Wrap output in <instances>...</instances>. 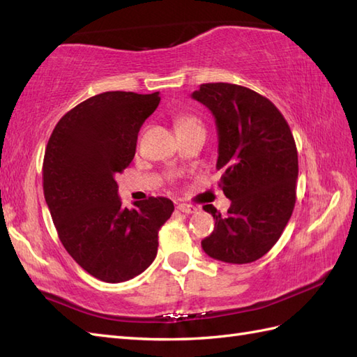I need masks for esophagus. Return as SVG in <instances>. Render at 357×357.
<instances>
[{
    "label": "esophagus",
    "mask_w": 357,
    "mask_h": 357,
    "mask_svg": "<svg viewBox=\"0 0 357 357\" xmlns=\"http://www.w3.org/2000/svg\"><path fill=\"white\" fill-rule=\"evenodd\" d=\"M178 210L183 211V213H196V211H198V207L193 206V204L181 202V204H178Z\"/></svg>",
    "instance_id": "34e87169"
}]
</instances>
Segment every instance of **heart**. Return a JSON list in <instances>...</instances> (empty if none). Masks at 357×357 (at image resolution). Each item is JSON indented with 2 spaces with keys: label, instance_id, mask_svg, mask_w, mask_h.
Returning a JSON list of instances; mask_svg holds the SVG:
<instances>
[{
  "label": "heart",
  "instance_id": "heart-1",
  "mask_svg": "<svg viewBox=\"0 0 357 357\" xmlns=\"http://www.w3.org/2000/svg\"><path fill=\"white\" fill-rule=\"evenodd\" d=\"M190 123H198V119L193 116H183L178 119V126H184V124H190Z\"/></svg>",
  "mask_w": 357,
  "mask_h": 357
}]
</instances>
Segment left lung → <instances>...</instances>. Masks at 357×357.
I'll return each mask as SVG.
<instances>
[{
	"label": "left lung",
	"instance_id": "obj_1",
	"mask_svg": "<svg viewBox=\"0 0 357 357\" xmlns=\"http://www.w3.org/2000/svg\"><path fill=\"white\" fill-rule=\"evenodd\" d=\"M192 96L215 115L219 187L231 201L227 216L204 206L215 230L201 245L218 261L255 262L276 244L296 204L299 167L290 126L268 98L238 84L208 82Z\"/></svg>",
	"mask_w": 357,
	"mask_h": 357
}]
</instances>
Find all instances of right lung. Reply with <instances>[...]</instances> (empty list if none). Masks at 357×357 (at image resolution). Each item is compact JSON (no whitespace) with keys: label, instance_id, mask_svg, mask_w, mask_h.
I'll return each instance as SVG.
<instances>
[{"label":"right lung","instance_id":"right-lung-1","mask_svg":"<svg viewBox=\"0 0 357 357\" xmlns=\"http://www.w3.org/2000/svg\"><path fill=\"white\" fill-rule=\"evenodd\" d=\"M159 101V92L95 95L58 121L45 147L44 198L59 241L104 282H124L155 261L159 229L174 210L167 198L121 207L115 181L130 165L139 128Z\"/></svg>","mask_w":357,"mask_h":357}]
</instances>
